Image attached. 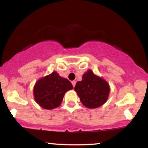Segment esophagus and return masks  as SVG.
Masks as SVG:
<instances>
[{"label":"esophagus","instance_id":"esophagus-1","mask_svg":"<svg viewBox=\"0 0 148 148\" xmlns=\"http://www.w3.org/2000/svg\"><path fill=\"white\" fill-rule=\"evenodd\" d=\"M72 86L74 87V86H75V85H76V81H72Z\"/></svg>","mask_w":148,"mask_h":148}]
</instances>
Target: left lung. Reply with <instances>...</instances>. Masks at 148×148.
<instances>
[{"label": "left lung", "mask_w": 148, "mask_h": 148, "mask_svg": "<svg viewBox=\"0 0 148 148\" xmlns=\"http://www.w3.org/2000/svg\"><path fill=\"white\" fill-rule=\"evenodd\" d=\"M74 90L85 106L95 108L106 102L110 88L105 80L88 70L83 75L82 81L76 83Z\"/></svg>", "instance_id": "1"}]
</instances>
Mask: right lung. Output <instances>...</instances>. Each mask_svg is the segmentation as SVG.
Instances as JSON below:
<instances>
[{"mask_svg": "<svg viewBox=\"0 0 148 148\" xmlns=\"http://www.w3.org/2000/svg\"><path fill=\"white\" fill-rule=\"evenodd\" d=\"M72 88L69 80L53 72L35 84L33 90L35 99L42 108L53 109L60 106L66 92Z\"/></svg>", "mask_w": 148, "mask_h": 148, "instance_id": "right-lung-1", "label": "right lung"}]
</instances>
